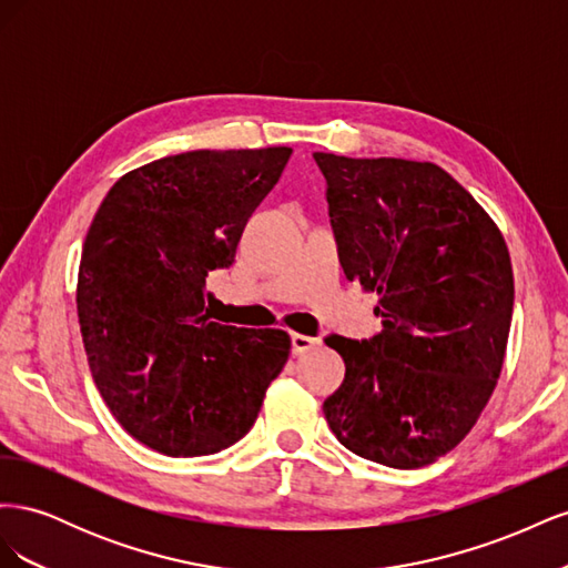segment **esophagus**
<instances>
[{
    "label": "esophagus",
    "instance_id": "obj_1",
    "mask_svg": "<svg viewBox=\"0 0 568 568\" xmlns=\"http://www.w3.org/2000/svg\"><path fill=\"white\" fill-rule=\"evenodd\" d=\"M317 338L305 336V334H291V353L294 355H303L307 351H313L317 346Z\"/></svg>",
    "mask_w": 568,
    "mask_h": 568
}]
</instances>
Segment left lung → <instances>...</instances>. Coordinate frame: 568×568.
I'll return each instance as SVG.
<instances>
[{
	"label": "left lung",
	"instance_id": "1",
	"mask_svg": "<svg viewBox=\"0 0 568 568\" xmlns=\"http://www.w3.org/2000/svg\"><path fill=\"white\" fill-rule=\"evenodd\" d=\"M346 277L379 294L384 329L326 336L346 379L324 400L341 445L393 469L436 462L500 379L514 274L500 230L434 163L313 153Z\"/></svg>",
	"mask_w": 568,
	"mask_h": 568
}]
</instances>
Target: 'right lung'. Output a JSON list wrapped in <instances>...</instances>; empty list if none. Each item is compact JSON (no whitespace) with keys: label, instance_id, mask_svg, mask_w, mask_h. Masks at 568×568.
<instances>
[{"label":"right lung","instance_id":"right-lung-1","mask_svg":"<svg viewBox=\"0 0 568 568\" xmlns=\"http://www.w3.org/2000/svg\"><path fill=\"white\" fill-rule=\"evenodd\" d=\"M288 146L186 151L120 178L84 239L78 317L101 398L125 432L170 457L244 438L291 338L209 320L205 277L230 267Z\"/></svg>","mask_w":568,"mask_h":568}]
</instances>
